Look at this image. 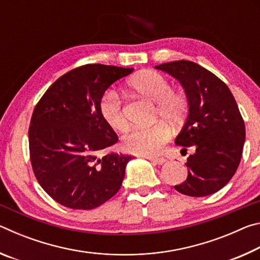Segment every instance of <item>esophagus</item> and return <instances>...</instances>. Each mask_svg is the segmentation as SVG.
<instances>
[{
    "mask_svg": "<svg viewBox=\"0 0 260 260\" xmlns=\"http://www.w3.org/2000/svg\"><path fill=\"white\" fill-rule=\"evenodd\" d=\"M144 158H147V159L151 160L152 162H155V164H157V165H162L166 161L165 158H156V157H149V156H146Z\"/></svg>",
    "mask_w": 260,
    "mask_h": 260,
    "instance_id": "obj_1",
    "label": "esophagus"
}]
</instances>
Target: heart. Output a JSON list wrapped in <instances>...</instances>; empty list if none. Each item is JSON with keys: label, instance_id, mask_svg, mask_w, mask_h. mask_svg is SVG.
Returning <instances> with one entry per match:
<instances>
[{"label": "heart", "instance_id": "1", "mask_svg": "<svg viewBox=\"0 0 260 260\" xmlns=\"http://www.w3.org/2000/svg\"><path fill=\"white\" fill-rule=\"evenodd\" d=\"M133 88L144 98L156 102V118L171 125H177L188 109V99L183 91L171 89V83L160 73L146 70L136 74L129 81ZM102 119L112 129H126L128 121L122 109V103L116 90L108 89L99 102ZM171 138V131L164 122L150 127H136L127 132L122 138V147L126 151L142 156L158 155Z\"/></svg>", "mask_w": 260, "mask_h": 260}]
</instances>
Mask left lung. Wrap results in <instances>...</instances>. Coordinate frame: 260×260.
I'll list each match as a JSON object with an SVG mask.
<instances>
[{
    "mask_svg": "<svg viewBox=\"0 0 260 260\" xmlns=\"http://www.w3.org/2000/svg\"><path fill=\"white\" fill-rule=\"evenodd\" d=\"M156 69L178 79L187 95L189 113L175 139L195 152L187 158L188 177L174 186L183 195L202 197L230 182L241 161L245 126L230 88L212 72L190 60L164 63Z\"/></svg>",
    "mask_w": 260,
    "mask_h": 260,
    "instance_id": "8db88e82",
    "label": "left lung"
}]
</instances>
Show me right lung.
<instances>
[{
	"mask_svg": "<svg viewBox=\"0 0 260 260\" xmlns=\"http://www.w3.org/2000/svg\"><path fill=\"white\" fill-rule=\"evenodd\" d=\"M133 72L86 64L52 83L35 105L28 128L35 178L57 203L90 210L116 195L129 155L102 152L118 136L102 119L99 102L114 81Z\"/></svg>",
	"mask_w": 260,
	"mask_h": 260,
	"instance_id": "1",
	"label": "right lung"
}]
</instances>
